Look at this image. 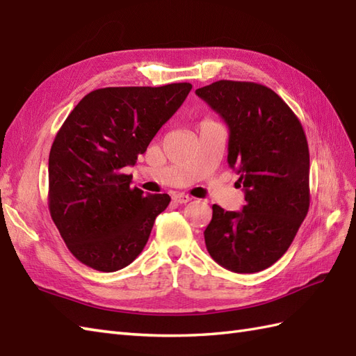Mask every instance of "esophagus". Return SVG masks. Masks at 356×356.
<instances>
[{"mask_svg": "<svg viewBox=\"0 0 356 356\" xmlns=\"http://www.w3.org/2000/svg\"><path fill=\"white\" fill-rule=\"evenodd\" d=\"M173 201H175L177 204H187L192 201V197L186 193H177V195H173Z\"/></svg>", "mask_w": 356, "mask_h": 356, "instance_id": "1", "label": "esophagus"}]
</instances>
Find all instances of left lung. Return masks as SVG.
I'll list each match as a JSON object with an SVG mask.
<instances>
[{"label":"left lung","instance_id":"8db88e82","mask_svg":"<svg viewBox=\"0 0 356 356\" xmlns=\"http://www.w3.org/2000/svg\"><path fill=\"white\" fill-rule=\"evenodd\" d=\"M196 95L229 128L228 163L245 188L243 211L213 205L208 254L236 273H255L287 252L309 208V151L293 110L272 89L220 80Z\"/></svg>","mask_w":356,"mask_h":356}]
</instances>
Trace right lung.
<instances>
[{
  "mask_svg": "<svg viewBox=\"0 0 356 356\" xmlns=\"http://www.w3.org/2000/svg\"><path fill=\"white\" fill-rule=\"evenodd\" d=\"M192 90L104 88L76 104L49 151L48 207L71 254L99 272L131 264L170 196L143 195L124 173Z\"/></svg>",
  "mask_w": 356,
  "mask_h": 356,
  "instance_id": "1",
  "label": "right lung"
}]
</instances>
